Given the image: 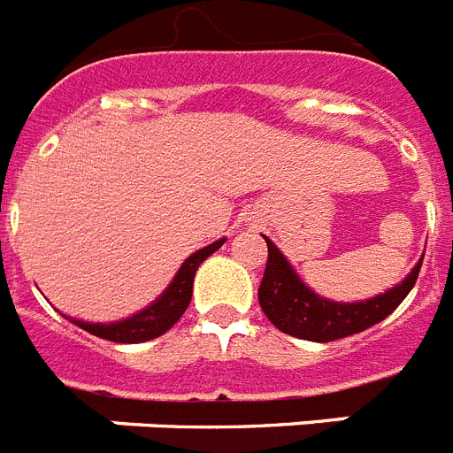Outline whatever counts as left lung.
I'll list each match as a JSON object with an SVG mask.
<instances>
[{
	"label": "left lung",
	"mask_w": 453,
	"mask_h": 453,
	"mask_svg": "<svg viewBox=\"0 0 453 453\" xmlns=\"http://www.w3.org/2000/svg\"><path fill=\"white\" fill-rule=\"evenodd\" d=\"M264 241L269 245V259H266V271L259 285V306L280 332L296 339H306V342L327 343L381 323L383 318H388L403 303L404 296L410 295L423 264L421 257L403 283L372 299L332 302L313 292L296 276L288 257L271 243L269 238L264 236Z\"/></svg>",
	"instance_id": "1"
}]
</instances>
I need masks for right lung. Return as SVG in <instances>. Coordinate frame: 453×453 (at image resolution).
Returning a JSON list of instances; mask_svg holds the SVG:
<instances>
[{"mask_svg": "<svg viewBox=\"0 0 453 453\" xmlns=\"http://www.w3.org/2000/svg\"><path fill=\"white\" fill-rule=\"evenodd\" d=\"M224 241H226V238H219L215 243L205 245V248L196 250L194 255L187 257L182 266L177 269L175 278L170 280L168 288L158 295V299H154L150 306H144L142 311H137V313H133L130 318L114 320V323H86V320H77V318H70V320L77 325V327L90 332V334L117 343H142L165 334V332L182 318L187 306H189L191 292H194V276H196L198 266H201L215 250L222 248Z\"/></svg>", "mask_w": 453, "mask_h": 453, "instance_id": "add662e5", "label": "right lung"}]
</instances>
